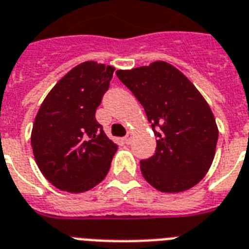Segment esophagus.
<instances>
[{"mask_svg": "<svg viewBox=\"0 0 249 249\" xmlns=\"http://www.w3.org/2000/svg\"><path fill=\"white\" fill-rule=\"evenodd\" d=\"M131 137H132V134H131V132H127V135H126V136H124V139H123L126 144H130V142H131Z\"/></svg>", "mask_w": 249, "mask_h": 249, "instance_id": "34e87169", "label": "esophagus"}]
</instances>
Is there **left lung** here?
I'll return each instance as SVG.
<instances>
[{"instance_id":"1","label":"left lung","mask_w":249,"mask_h":249,"mask_svg":"<svg viewBox=\"0 0 249 249\" xmlns=\"http://www.w3.org/2000/svg\"><path fill=\"white\" fill-rule=\"evenodd\" d=\"M115 73L144 107L158 139L154 156L140 160L145 180L163 193L193 188L210 170L216 152L218 130L210 105L166 61Z\"/></svg>"}]
</instances>
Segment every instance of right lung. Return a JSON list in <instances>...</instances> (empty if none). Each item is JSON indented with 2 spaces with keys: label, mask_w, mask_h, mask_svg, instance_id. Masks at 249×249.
I'll return each mask as SVG.
<instances>
[{
  "label": "right lung",
  "mask_w": 249,
  "mask_h": 249,
  "mask_svg": "<svg viewBox=\"0 0 249 249\" xmlns=\"http://www.w3.org/2000/svg\"><path fill=\"white\" fill-rule=\"evenodd\" d=\"M114 73L85 61L68 71L36 115L31 142L37 166L60 190L83 193L104 180L118 146L95 118Z\"/></svg>",
  "instance_id": "1"
}]
</instances>
